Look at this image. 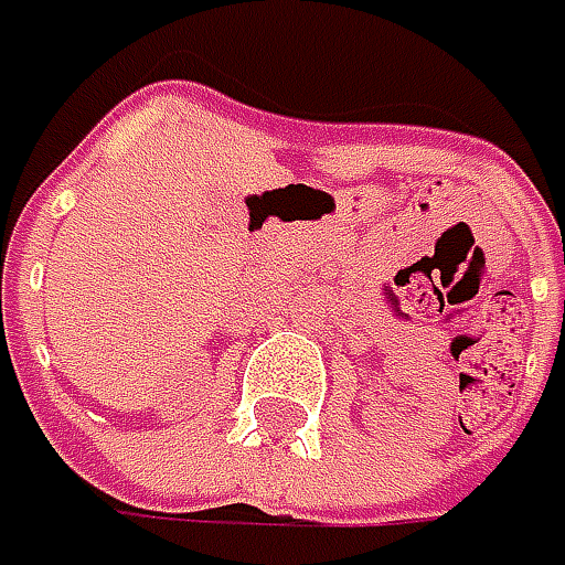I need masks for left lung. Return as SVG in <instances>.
I'll return each instance as SVG.
<instances>
[{"instance_id":"8db88e82","label":"left lung","mask_w":565,"mask_h":565,"mask_svg":"<svg viewBox=\"0 0 565 565\" xmlns=\"http://www.w3.org/2000/svg\"><path fill=\"white\" fill-rule=\"evenodd\" d=\"M563 311H565V301H563Z\"/></svg>"}]
</instances>
